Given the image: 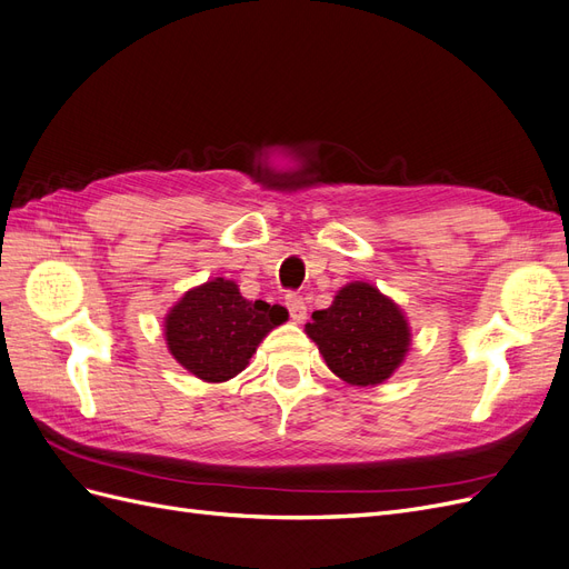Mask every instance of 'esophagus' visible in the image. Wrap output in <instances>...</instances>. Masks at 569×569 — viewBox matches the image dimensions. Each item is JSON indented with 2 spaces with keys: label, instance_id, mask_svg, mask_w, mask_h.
<instances>
[{
  "label": "esophagus",
  "instance_id": "obj_1",
  "mask_svg": "<svg viewBox=\"0 0 569 569\" xmlns=\"http://www.w3.org/2000/svg\"><path fill=\"white\" fill-rule=\"evenodd\" d=\"M284 303H287V311H289L291 320H295V322H303L306 320V301H303V297L287 295Z\"/></svg>",
  "mask_w": 569,
  "mask_h": 569
}]
</instances>
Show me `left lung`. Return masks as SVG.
Listing matches in <instances>:
<instances>
[{
    "mask_svg": "<svg viewBox=\"0 0 569 569\" xmlns=\"http://www.w3.org/2000/svg\"><path fill=\"white\" fill-rule=\"evenodd\" d=\"M306 332L318 343L327 368L358 387L382 385L401 366L410 343L399 306L366 282L343 287L330 308L313 313Z\"/></svg>",
    "mask_w": 569,
    "mask_h": 569,
    "instance_id": "8db88e82",
    "label": "left lung"
}]
</instances>
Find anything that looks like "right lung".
<instances>
[{
    "label": "right lung",
    "mask_w": 569,
    "mask_h": 569,
    "mask_svg": "<svg viewBox=\"0 0 569 569\" xmlns=\"http://www.w3.org/2000/svg\"><path fill=\"white\" fill-rule=\"evenodd\" d=\"M287 320V308L247 301L234 282L211 280L187 295L166 318V341L178 363L199 380L226 382L249 366L261 339Z\"/></svg>",
    "instance_id": "right-lung-1"
}]
</instances>
